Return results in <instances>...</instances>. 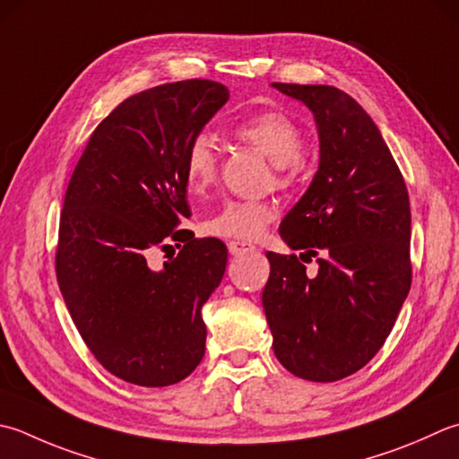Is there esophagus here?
<instances>
[{
    "label": "esophagus",
    "mask_w": 459,
    "mask_h": 459,
    "mask_svg": "<svg viewBox=\"0 0 459 459\" xmlns=\"http://www.w3.org/2000/svg\"><path fill=\"white\" fill-rule=\"evenodd\" d=\"M253 250H256V247L250 245V242H240V240H230L229 242V253L232 256H240V255L253 253Z\"/></svg>",
    "instance_id": "1"
}]
</instances>
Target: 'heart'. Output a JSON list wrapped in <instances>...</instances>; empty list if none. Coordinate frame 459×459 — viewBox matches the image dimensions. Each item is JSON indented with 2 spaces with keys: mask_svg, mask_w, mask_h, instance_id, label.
Wrapping results in <instances>:
<instances>
[{
  "mask_svg": "<svg viewBox=\"0 0 459 459\" xmlns=\"http://www.w3.org/2000/svg\"><path fill=\"white\" fill-rule=\"evenodd\" d=\"M240 141H247L271 160L276 185H290L302 169L304 134L294 119L282 111H264L248 117L235 127ZM217 177V155L206 134L191 141L185 152V181L193 193H203ZM274 219V209L264 201H229L204 222L209 235L222 238L255 240Z\"/></svg>",
  "mask_w": 459,
  "mask_h": 459,
  "instance_id": "obj_1",
  "label": "heart"
}]
</instances>
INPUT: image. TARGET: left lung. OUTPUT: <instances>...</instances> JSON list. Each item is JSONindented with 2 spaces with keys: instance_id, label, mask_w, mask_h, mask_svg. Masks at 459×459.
<instances>
[{
  "instance_id": "1",
  "label": "left lung",
  "mask_w": 459,
  "mask_h": 459,
  "mask_svg": "<svg viewBox=\"0 0 459 459\" xmlns=\"http://www.w3.org/2000/svg\"><path fill=\"white\" fill-rule=\"evenodd\" d=\"M314 113L320 165L308 191L281 222L300 257L266 253L263 290L273 348L286 370L336 382L372 360L410 292V199L380 129L348 93L330 85L273 83Z\"/></svg>"
}]
</instances>
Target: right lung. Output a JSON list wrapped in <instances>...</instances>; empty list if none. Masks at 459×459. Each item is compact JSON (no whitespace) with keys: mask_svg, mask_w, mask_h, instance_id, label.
<instances>
[{"mask_svg":"<svg viewBox=\"0 0 459 459\" xmlns=\"http://www.w3.org/2000/svg\"><path fill=\"white\" fill-rule=\"evenodd\" d=\"M229 101L217 81L147 89L97 125L63 201L56 273L81 338L105 370L163 388L204 356L203 304L222 281L227 247L186 240L185 152ZM184 242L160 269L155 247Z\"/></svg>","mask_w":459,"mask_h":459,"instance_id":"obj_1","label":"right lung"}]
</instances>
